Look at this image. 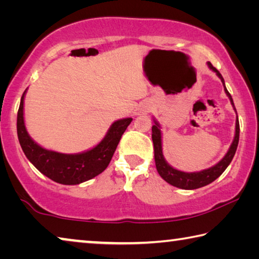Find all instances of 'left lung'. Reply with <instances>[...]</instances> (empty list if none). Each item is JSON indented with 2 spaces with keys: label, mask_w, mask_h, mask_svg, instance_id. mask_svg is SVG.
<instances>
[{
  "label": "left lung",
  "mask_w": 259,
  "mask_h": 259,
  "mask_svg": "<svg viewBox=\"0 0 259 259\" xmlns=\"http://www.w3.org/2000/svg\"><path fill=\"white\" fill-rule=\"evenodd\" d=\"M208 66L210 69H212V71L217 74L218 77L222 80L227 97L230 98L231 104L233 105L234 107L233 99H232L231 94L226 89L224 78H223L222 74L212 66L210 61H208ZM239 136H240V124H239L238 117H236L235 136H234L233 143H232L229 152L226 153V155L223 157L217 164L211 166V168L202 170V171H199V172H184V171H179L177 169H174L172 166L166 163V161L164 160L163 153H162V139H161L160 124L154 120V125L152 126V140H153V144H154V159H155V165H156L157 172H159L160 176L163 178L166 183H169L170 185L176 186L178 188H183V190H195V188H200L208 185V184L212 183L214 179H217L219 176H221L231 163V161L233 159V156L236 152V148H238Z\"/></svg>",
  "instance_id": "1"
}]
</instances>
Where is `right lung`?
<instances>
[{"label": "right lung", "instance_id": "obj_1", "mask_svg": "<svg viewBox=\"0 0 259 259\" xmlns=\"http://www.w3.org/2000/svg\"><path fill=\"white\" fill-rule=\"evenodd\" d=\"M25 93L21 96L17 114V134L26 157L38 171L56 183L77 185L98 176L107 168L122 135L133 121L131 117L114 122L104 139L93 150L80 154H63L46 150L29 137L24 122Z\"/></svg>", "mask_w": 259, "mask_h": 259}]
</instances>
